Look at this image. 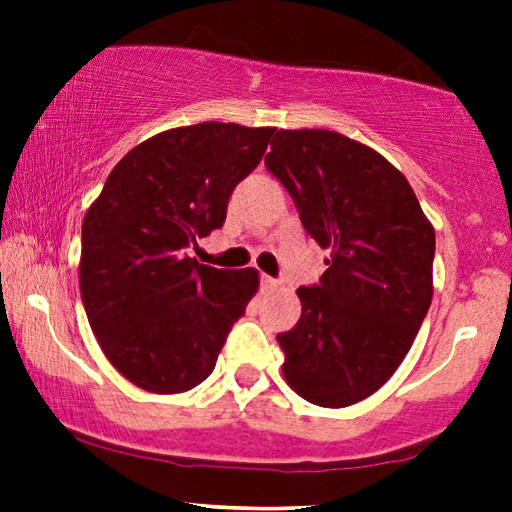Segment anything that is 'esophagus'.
Masks as SVG:
<instances>
[{
	"mask_svg": "<svg viewBox=\"0 0 512 512\" xmlns=\"http://www.w3.org/2000/svg\"><path fill=\"white\" fill-rule=\"evenodd\" d=\"M277 284H279V282H277L275 277H270V275H261V286H263V289H275Z\"/></svg>",
	"mask_w": 512,
	"mask_h": 512,
	"instance_id": "esophagus-1",
	"label": "esophagus"
}]
</instances>
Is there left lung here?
Returning a JSON list of instances; mask_svg holds the SVG:
<instances>
[{
  "label": "left lung",
  "instance_id": "1",
  "mask_svg": "<svg viewBox=\"0 0 512 512\" xmlns=\"http://www.w3.org/2000/svg\"><path fill=\"white\" fill-rule=\"evenodd\" d=\"M265 167L307 235L331 251L303 314L279 333L284 377L305 401L345 408L401 366L433 298L436 233L408 179L380 153L331 130H277Z\"/></svg>",
  "mask_w": 512,
  "mask_h": 512
}]
</instances>
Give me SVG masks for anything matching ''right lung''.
Here are the masks:
<instances>
[{"mask_svg":"<svg viewBox=\"0 0 512 512\" xmlns=\"http://www.w3.org/2000/svg\"><path fill=\"white\" fill-rule=\"evenodd\" d=\"M275 128L198 123L146 139L121 158L83 219L81 298L102 352L153 394L212 375L258 272L191 258L226 221L235 186L261 163Z\"/></svg>","mask_w":512,"mask_h":512,"instance_id":"1","label":"right lung"}]
</instances>
